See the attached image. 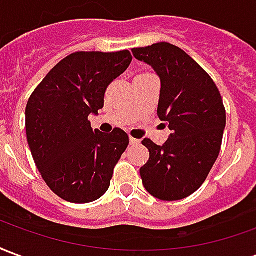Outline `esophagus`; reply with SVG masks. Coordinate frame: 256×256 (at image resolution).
<instances>
[{"label": "esophagus", "mask_w": 256, "mask_h": 256, "mask_svg": "<svg viewBox=\"0 0 256 256\" xmlns=\"http://www.w3.org/2000/svg\"><path fill=\"white\" fill-rule=\"evenodd\" d=\"M130 144H132V145H138L140 144V140L133 138V137H130Z\"/></svg>", "instance_id": "esophagus-1"}]
</instances>
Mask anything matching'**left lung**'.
<instances>
[{
    "label": "left lung",
    "mask_w": 256,
    "mask_h": 256,
    "mask_svg": "<svg viewBox=\"0 0 256 256\" xmlns=\"http://www.w3.org/2000/svg\"><path fill=\"white\" fill-rule=\"evenodd\" d=\"M160 78L158 116L172 134L156 145L145 138L150 160L140 168L145 189L154 198L172 202L198 190L218 159L226 111L214 80L181 48L168 42L132 49Z\"/></svg>",
    "instance_id": "1"
}]
</instances>
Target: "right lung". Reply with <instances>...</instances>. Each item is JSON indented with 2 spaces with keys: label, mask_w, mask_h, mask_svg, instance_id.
<instances>
[{
  "label": "right lung",
  "mask_w": 256,
  "mask_h": 256,
  "mask_svg": "<svg viewBox=\"0 0 256 256\" xmlns=\"http://www.w3.org/2000/svg\"><path fill=\"white\" fill-rule=\"evenodd\" d=\"M132 60L128 50L75 52L56 64L28 98L31 155L48 186L66 202L90 203L110 188L128 136L119 128L93 130L89 115L104 106L106 88Z\"/></svg>",
  "instance_id": "1"
}]
</instances>
